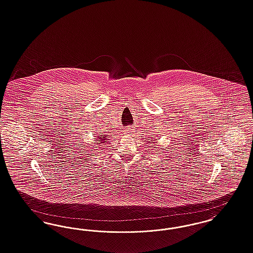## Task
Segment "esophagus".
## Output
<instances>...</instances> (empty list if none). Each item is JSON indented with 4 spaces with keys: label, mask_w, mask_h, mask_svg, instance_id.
Segmentation results:
<instances>
[{
    "label": "esophagus",
    "mask_w": 253,
    "mask_h": 253,
    "mask_svg": "<svg viewBox=\"0 0 253 253\" xmlns=\"http://www.w3.org/2000/svg\"><path fill=\"white\" fill-rule=\"evenodd\" d=\"M125 133L126 134H130V133H132L133 132V130H132V129L131 128H127V129H125Z\"/></svg>",
    "instance_id": "1"
}]
</instances>
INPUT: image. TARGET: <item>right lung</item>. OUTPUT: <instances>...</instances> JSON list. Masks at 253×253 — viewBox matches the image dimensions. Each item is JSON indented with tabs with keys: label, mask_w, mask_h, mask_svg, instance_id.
<instances>
[{
	"label": "right lung",
	"mask_w": 253,
	"mask_h": 253,
	"mask_svg": "<svg viewBox=\"0 0 253 253\" xmlns=\"http://www.w3.org/2000/svg\"><path fill=\"white\" fill-rule=\"evenodd\" d=\"M107 138V135H100V136H97V139H96L95 141H97L98 143H95V144H99V145H101V144L106 143V142H107V140H108Z\"/></svg>",
	"instance_id": "right-lung-1"
}]
</instances>
